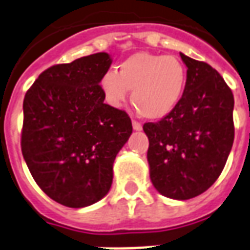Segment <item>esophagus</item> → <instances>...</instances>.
<instances>
[{
	"label": "esophagus",
	"instance_id": "esophagus-1",
	"mask_svg": "<svg viewBox=\"0 0 250 250\" xmlns=\"http://www.w3.org/2000/svg\"><path fill=\"white\" fill-rule=\"evenodd\" d=\"M133 129H134V130H141V129H142V125H141V123L136 121V120H133Z\"/></svg>",
	"mask_w": 250,
	"mask_h": 250
}]
</instances>
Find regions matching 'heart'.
Segmentation results:
<instances>
[{"mask_svg": "<svg viewBox=\"0 0 250 250\" xmlns=\"http://www.w3.org/2000/svg\"><path fill=\"white\" fill-rule=\"evenodd\" d=\"M105 100L114 108L132 101L142 117L161 120L171 113L186 87L185 65L174 56L137 52L120 64L118 74L108 71L100 80Z\"/></svg>", "mask_w": 250, "mask_h": 250, "instance_id": "obj_1", "label": "heart"}]
</instances>
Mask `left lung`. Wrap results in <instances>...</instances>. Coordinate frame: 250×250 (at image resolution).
I'll return each instance as SVG.
<instances>
[{"mask_svg":"<svg viewBox=\"0 0 250 250\" xmlns=\"http://www.w3.org/2000/svg\"><path fill=\"white\" fill-rule=\"evenodd\" d=\"M187 65L183 96L171 113L146 123L150 179L159 194L187 200L203 194L223 171L234 138L233 93L204 62Z\"/></svg>","mask_w":250,"mask_h":250,"instance_id":"left-lung-1","label":"left lung"}]
</instances>
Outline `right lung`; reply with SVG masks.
<instances>
[{
	"label": "right lung",
	"instance_id": "1",
	"mask_svg": "<svg viewBox=\"0 0 250 250\" xmlns=\"http://www.w3.org/2000/svg\"><path fill=\"white\" fill-rule=\"evenodd\" d=\"M110 64L97 52L52 65L25 95L23 158L43 192L65 207L108 194L116 155L133 132L126 112L104 103L100 80Z\"/></svg>",
	"mask_w": 250,
	"mask_h": 250
}]
</instances>
